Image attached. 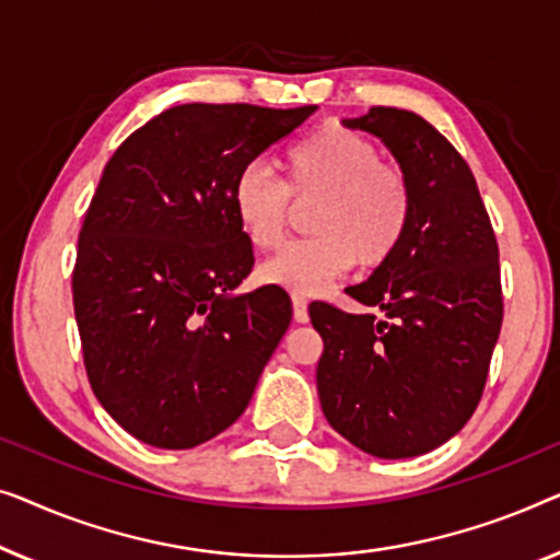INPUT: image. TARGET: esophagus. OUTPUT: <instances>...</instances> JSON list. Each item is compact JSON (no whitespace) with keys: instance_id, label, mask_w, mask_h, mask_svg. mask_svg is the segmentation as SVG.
<instances>
[{"instance_id":"1","label":"esophagus","mask_w":560,"mask_h":560,"mask_svg":"<svg viewBox=\"0 0 560 560\" xmlns=\"http://www.w3.org/2000/svg\"><path fill=\"white\" fill-rule=\"evenodd\" d=\"M291 306H294V322L304 325L310 319V312H306V299L302 294H291Z\"/></svg>"}]
</instances>
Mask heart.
<instances>
[{"mask_svg":"<svg viewBox=\"0 0 560 560\" xmlns=\"http://www.w3.org/2000/svg\"><path fill=\"white\" fill-rule=\"evenodd\" d=\"M287 183L250 162L233 183V212L256 248L277 246L289 220L291 195L317 198L312 238L291 241L258 266V277L294 294H317L355 261L377 269L396 254L411 223L413 195L404 170L381 162L373 141L325 126L283 156Z\"/></svg>","mask_w":560,"mask_h":560,"instance_id":"b5f03b06","label":"heart"}]
</instances>
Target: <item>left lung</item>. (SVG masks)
Masks as SVG:
<instances>
[{"mask_svg":"<svg viewBox=\"0 0 560 560\" xmlns=\"http://www.w3.org/2000/svg\"><path fill=\"white\" fill-rule=\"evenodd\" d=\"M342 124L390 149L413 208L396 254L348 287L383 317L310 306L325 342L317 393L337 434L406 459L459 434L482 398L502 327L500 250L469 164L434 126L390 106Z\"/></svg>","mask_w":560,"mask_h":560,"instance_id":"1","label":"left lung"}]
</instances>
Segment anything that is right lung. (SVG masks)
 <instances>
[{"mask_svg":"<svg viewBox=\"0 0 560 560\" xmlns=\"http://www.w3.org/2000/svg\"><path fill=\"white\" fill-rule=\"evenodd\" d=\"M314 112L172 106L108 160L78 235L73 310L93 393L144 444L225 431L289 329L287 291L235 294L254 248L233 183Z\"/></svg>","mask_w":560,"mask_h":560,"instance_id":"obj_1","label":"right lung"}]
</instances>
